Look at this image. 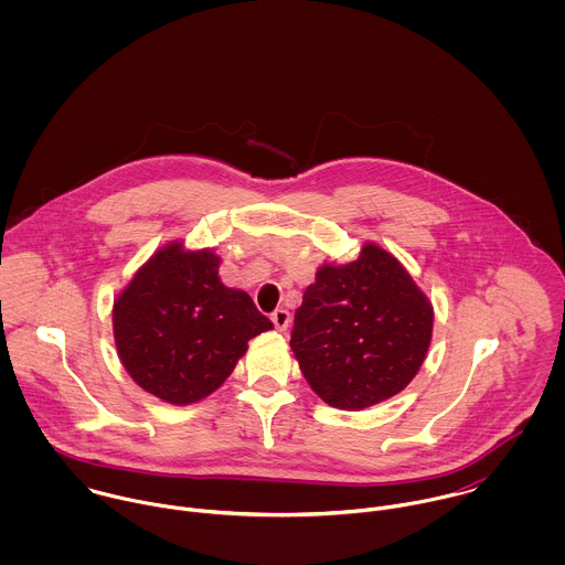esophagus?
Here are the masks:
<instances>
[{
    "label": "esophagus",
    "instance_id": "obj_1",
    "mask_svg": "<svg viewBox=\"0 0 565 565\" xmlns=\"http://www.w3.org/2000/svg\"><path fill=\"white\" fill-rule=\"evenodd\" d=\"M271 322L276 326V330H287V326L291 322V316H289V311L278 309L271 313Z\"/></svg>",
    "mask_w": 565,
    "mask_h": 565
}]
</instances>
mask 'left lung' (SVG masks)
<instances>
[{"label":"left lung","instance_id":"left-lung-1","mask_svg":"<svg viewBox=\"0 0 565 565\" xmlns=\"http://www.w3.org/2000/svg\"><path fill=\"white\" fill-rule=\"evenodd\" d=\"M433 337V305L403 263L376 243L322 265L296 311L291 350L323 403L361 411L415 379Z\"/></svg>","mask_w":565,"mask_h":565}]
</instances>
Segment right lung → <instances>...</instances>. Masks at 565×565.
I'll list each match as a JSON object with an SVG mask.
<instances>
[{"mask_svg": "<svg viewBox=\"0 0 565 565\" xmlns=\"http://www.w3.org/2000/svg\"><path fill=\"white\" fill-rule=\"evenodd\" d=\"M211 249L161 247L113 305L119 359L132 381L169 404L204 401L233 374L247 341L274 323L220 280Z\"/></svg>", "mask_w": 565, "mask_h": 565, "instance_id": "obj_1", "label": "right lung"}]
</instances>
